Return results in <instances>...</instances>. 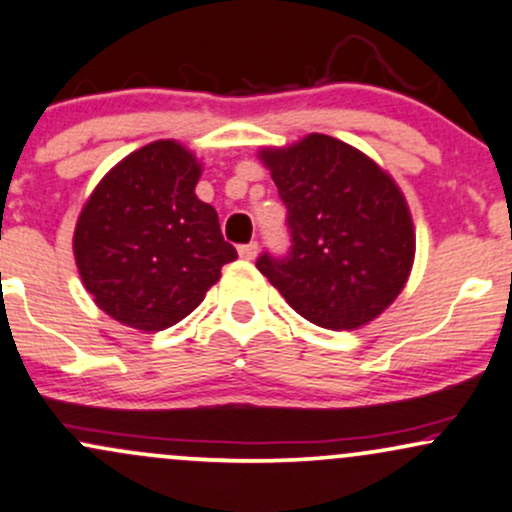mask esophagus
Here are the masks:
<instances>
[{
    "label": "esophagus",
    "instance_id": "esophagus-1",
    "mask_svg": "<svg viewBox=\"0 0 512 512\" xmlns=\"http://www.w3.org/2000/svg\"><path fill=\"white\" fill-rule=\"evenodd\" d=\"M238 255L243 257V260H255V257H257V243L240 245V248H238Z\"/></svg>",
    "mask_w": 512,
    "mask_h": 512
}]
</instances>
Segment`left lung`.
I'll use <instances>...</instances> for the list:
<instances>
[{
    "mask_svg": "<svg viewBox=\"0 0 512 512\" xmlns=\"http://www.w3.org/2000/svg\"><path fill=\"white\" fill-rule=\"evenodd\" d=\"M289 209L291 252L262 255L257 269L286 303L325 330H358L402 293L416 252L414 221L392 175L327 134L264 146Z\"/></svg>",
    "mask_w": 512,
    "mask_h": 512,
    "instance_id": "obj_1",
    "label": "left lung"
}]
</instances>
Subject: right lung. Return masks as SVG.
<instances>
[{"instance_id":"1","label":"right lung","mask_w":512,"mask_h":512,"mask_svg":"<svg viewBox=\"0 0 512 512\" xmlns=\"http://www.w3.org/2000/svg\"><path fill=\"white\" fill-rule=\"evenodd\" d=\"M202 163L175 139H158L113 166L86 199L74 260L93 303L142 332L173 327L238 257L219 214L195 195Z\"/></svg>"}]
</instances>
